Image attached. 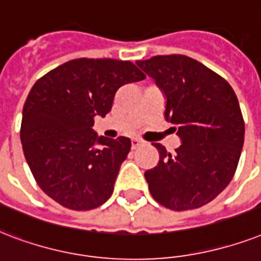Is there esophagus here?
<instances>
[{
    "label": "esophagus",
    "instance_id": "obj_1",
    "mask_svg": "<svg viewBox=\"0 0 261 261\" xmlns=\"http://www.w3.org/2000/svg\"><path fill=\"white\" fill-rule=\"evenodd\" d=\"M143 145V141L139 140V139H133L132 140V149H137L139 147H141Z\"/></svg>",
    "mask_w": 261,
    "mask_h": 261
}]
</instances>
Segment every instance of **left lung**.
Masks as SVG:
<instances>
[{
  "instance_id": "1",
  "label": "left lung",
  "mask_w": 261,
  "mask_h": 261,
  "mask_svg": "<svg viewBox=\"0 0 261 261\" xmlns=\"http://www.w3.org/2000/svg\"><path fill=\"white\" fill-rule=\"evenodd\" d=\"M136 64L162 91L165 118L181 139L174 153L153 144L159 162L144 173L149 192L174 211L201 207L229 185L237 169L245 135L237 96L225 79L187 56Z\"/></svg>"
}]
</instances>
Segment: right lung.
Segmentation results:
<instances>
[{
	"label": "right lung",
	"instance_id": "obj_1",
	"mask_svg": "<svg viewBox=\"0 0 261 261\" xmlns=\"http://www.w3.org/2000/svg\"><path fill=\"white\" fill-rule=\"evenodd\" d=\"M144 79L130 61L77 58L34 84L20 139L32 175L48 197L76 211L108 201L130 140L98 136L94 117L112 110L118 88Z\"/></svg>",
	"mask_w": 261,
	"mask_h": 261
}]
</instances>
